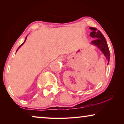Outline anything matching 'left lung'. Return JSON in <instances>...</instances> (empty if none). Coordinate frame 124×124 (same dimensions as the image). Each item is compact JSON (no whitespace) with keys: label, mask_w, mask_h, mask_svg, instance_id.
I'll list each match as a JSON object with an SVG mask.
<instances>
[{"label":"left lung","mask_w":124,"mask_h":124,"mask_svg":"<svg viewBox=\"0 0 124 124\" xmlns=\"http://www.w3.org/2000/svg\"><path fill=\"white\" fill-rule=\"evenodd\" d=\"M90 29H91L92 31V32L90 33V35L91 37L96 39L91 41V44L96 45L101 50V51L104 54L107 60H108L109 63L110 59V52L106 39L102 33L99 30H97V28L90 27Z\"/></svg>","instance_id":"left-lung-1"}]
</instances>
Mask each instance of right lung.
Segmentation results:
<instances>
[{"instance_id": "1", "label": "right lung", "mask_w": 124, "mask_h": 124, "mask_svg": "<svg viewBox=\"0 0 124 124\" xmlns=\"http://www.w3.org/2000/svg\"><path fill=\"white\" fill-rule=\"evenodd\" d=\"M27 37H26V39H25V40H24V42H25V41H26V39H27ZM24 43H23V44H21V45H20V46H19V47H18V49H19V48H20V47H21V46H22V45H23V44H24ZM17 50H18V49H17V51H16V52H17Z\"/></svg>"}]
</instances>
